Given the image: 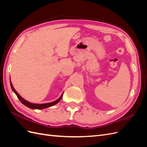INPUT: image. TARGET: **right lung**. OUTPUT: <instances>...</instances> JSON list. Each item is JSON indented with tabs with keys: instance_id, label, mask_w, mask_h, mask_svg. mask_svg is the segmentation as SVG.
I'll use <instances>...</instances> for the list:
<instances>
[{
	"instance_id": "add662e5",
	"label": "right lung",
	"mask_w": 147,
	"mask_h": 147,
	"mask_svg": "<svg viewBox=\"0 0 147 147\" xmlns=\"http://www.w3.org/2000/svg\"><path fill=\"white\" fill-rule=\"evenodd\" d=\"M10 85H11V88L12 89L13 91L14 92L16 95L17 96L18 98L19 99V100L21 102V103L24 104L25 106L28 107L30 108V109H46L49 107H51L56 105L57 103H58V102L61 100V99H62V97L63 96V94L61 96V97H59V99H57L56 100L54 101V102H50V103H47V104H32V103H30V102L26 100L25 99H24L23 97H22L18 93L16 92V91L15 90L14 88H13L12 84L10 82Z\"/></svg>"
}]
</instances>
